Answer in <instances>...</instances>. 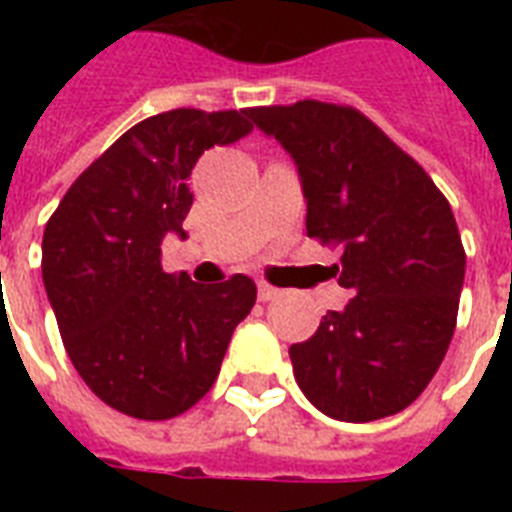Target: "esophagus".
<instances>
[{"label": "esophagus", "instance_id": "esophagus-1", "mask_svg": "<svg viewBox=\"0 0 512 512\" xmlns=\"http://www.w3.org/2000/svg\"><path fill=\"white\" fill-rule=\"evenodd\" d=\"M281 295V289L271 287L268 281H257V297H260V303H268V300H276Z\"/></svg>", "mask_w": 512, "mask_h": 512}]
</instances>
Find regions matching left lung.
Listing matches in <instances>:
<instances>
[{
  "instance_id": "obj_1",
  "label": "left lung",
  "mask_w": 512,
  "mask_h": 512,
  "mask_svg": "<svg viewBox=\"0 0 512 512\" xmlns=\"http://www.w3.org/2000/svg\"><path fill=\"white\" fill-rule=\"evenodd\" d=\"M247 114L297 164L308 236L342 249L337 281L353 292L289 348L297 385L332 420L398 414L428 388L457 324L465 249L449 201L356 108L300 100Z\"/></svg>"
}]
</instances>
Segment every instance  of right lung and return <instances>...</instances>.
Here are the masks:
<instances>
[{"label":"right lung","instance_id":"right-lung-1","mask_svg":"<svg viewBox=\"0 0 512 512\" xmlns=\"http://www.w3.org/2000/svg\"><path fill=\"white\" fill-rule=\"evenodd\" d=\"M247 108H175L143 119L76 177L47 220L42 279L71 364L111 409L138 420L188 412L215 385L255 281L196 284L164 273L162 241L185 239L199 156L252 132Z\"/></svg>","mask_w":512,"mask_h":512}]
</instances>
